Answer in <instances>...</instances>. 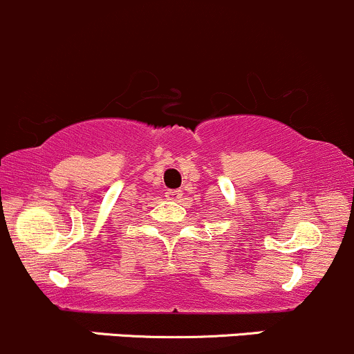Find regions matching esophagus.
Returning a JSON list of instances; mask_svg holds the SVG:
<instances>
[{
	"instance_id": "1",
	"label": "esophagus",
	"mask_w": 354,
	"mask_h": 354,
	"mask_svg": "<svg viewBox=\"0 0 354 354\" xmlns=\"http://www.w3.org/2000/svg\"><path fill=\"white\" fill-rule=\"evenodd\" d=\"M165 196H167V199H169V201H178V199H180V196H182V191H180V189H172V191H167Z\"/></svg>"
}]
</instances>
